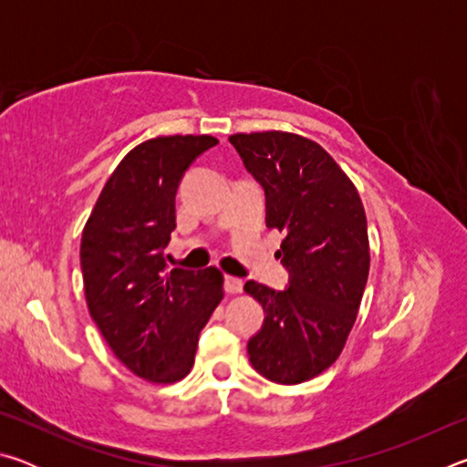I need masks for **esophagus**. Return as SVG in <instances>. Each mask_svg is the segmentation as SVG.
Returning a JSON list of instances; mask_svg holds the SVG:
<instances>
[{
  "label": "esophagus",
  "mask_w": 467,
  "mask_h": 467,
  "mask_svg": "<svg viewBox=\"0 0 467 467\" xmlns=\"http://www.w3.org/2000/svg\"><path fill=\"white\" fill-rule=\"evenodd\" d=\"M224 290L228 295H236L243 290V280L234 278V275H224Z\"/></svg>",
  "instance_id": "esophagus-1"
}]
</instances>
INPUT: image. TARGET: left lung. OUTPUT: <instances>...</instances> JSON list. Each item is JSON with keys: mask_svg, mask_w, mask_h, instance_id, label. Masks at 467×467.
I'll return each instance as SVG.
<instances>
[{"mask_svg": "<svg viewBox=\"0 0 467 467\" xmlns=\"http://www.w3.org/2000/svg\"><path fill=\"white\" fill-rule=\"evenodd\" d=\"M265 192V224L284 233L278 255L288 286L249 280L265 319L247 342L253 368L296 385L336 362L357 321L368 278L367 216L357 187L319 144L296 133L228 138Z\"/></svg>", "mask_w": 467, "mask_h": 467, "instance_id": "1", "label": "left lung"}]
</instances>
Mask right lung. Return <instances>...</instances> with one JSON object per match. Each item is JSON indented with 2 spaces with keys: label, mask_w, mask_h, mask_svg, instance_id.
<instances>
[{
  "label": "right lung",
  "mask_w": 467,
  "mask_h": 467,
  "mask_svg": "<svg viewBox=\"0 0 467 467\" xmlns=\"http://www.w3.org/2000/svg\"><path fill=\"white\" fill-rule=\"evenodd\" d=\"M212 136H169L131 150L102 187L80 244L86 303L125 367L154 383L183 379L200 331L223 300L216 267L169 272L175 195Z\"/></svg>",
  "instance_id": "1"
}]
</instances>
